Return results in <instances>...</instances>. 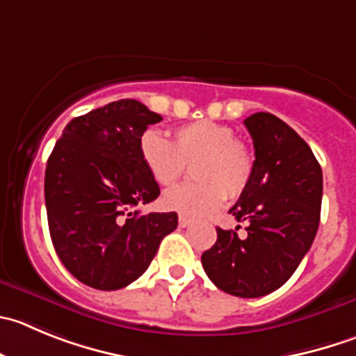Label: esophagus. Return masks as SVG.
Masks as SVG:
<instances>
[{
  "instance_id": "34e87169",
  "label": "esophagus",
  "mask_w": 356,
  "mask_h": 356,
  "mask_svg": "<svg viewBox=\"0 0 356 356\" xmlns=\"http://www.w3.org/2000/svg\"><path fill=\"white\" fill-rule=\"evenodd\" d=\"M178 223H180V227H188L192 223V218H191V216L180 215V216H178Z\"/></svg>"
}]
</instances>
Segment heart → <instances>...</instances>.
I'll return each instance as SVG.
<instances>
[{
  "label": "heart",
  "mask_w": 356,
  "mask_h": 356,
  "mask_svg": "<svg viewBox=\"0 0 356 356\" xmlns=\"http://www.w3.org/2000/svg\"><path fill=\"white\" fill-rule=\"evenodd\" d=\"M140 157L161 187H172L184 175L185 164L195 161L192 175L197 181L172 188L162 197L165 208L194 216L218 208L225 194L238 197L255 169L248 145L234 138L229 125L211 120L181 125L172 131L171 141L147 131L140 140Z\"/></svg>",
  "instance_id": "b5f03b06"
}]
</instances>
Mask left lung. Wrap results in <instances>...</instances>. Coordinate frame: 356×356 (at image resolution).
<instances>
[{
    "label": "left lung",
    "instance_id": "left-lung-1",
    "mask_svg": "<svg viewBox=\"0 0 356 356\" xmlns=\"http://www.w3.org/2000/svg\"><path fill=\"white\" fill-rule=\"evenodd\" d=\"M255 147L248 187L229 209L248 222L246 236L216 227L201 257L208 277L236 297H262L289 282L309 252L320 223L323 176L309 145L282 118L259 111L245 120Z\"/></svg>",
    "mask_w": 356,
    "mask_h": 356
}]
</instances>
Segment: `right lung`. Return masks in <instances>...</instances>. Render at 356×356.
I'll use <instances>...</instances> for the list:
<instances>
[{
  "mask_svg": "<svg viewBox=\"0 0 356 356\" xmlns=\"http://www.w3.org/2000/svg\"><path fill=\"white\" fill-rule=\"evenodd\" d=\"M162 117L120 99L64 127L45 169L49 231L60 262L83 285L118 290L148 269L178 215L138 206L161 194L140 157V140Z\"/></svg>",
  "mask_w": 356,
  "mask_h": 356,
  "instance_id": "right-lung-1",
  "label": "right lung"
}]
</instances>
